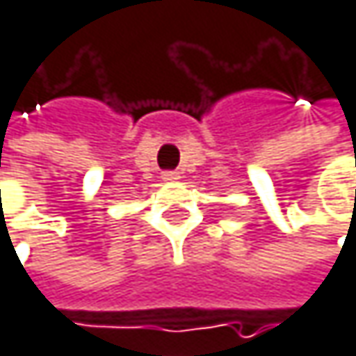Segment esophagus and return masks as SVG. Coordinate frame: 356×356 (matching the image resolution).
<instances>
[{
	"mask_svg": "<svg viewBox=\"0 0 356 356\" xmlns=\"http://www.w3.org/2000/svg\"><path fill=\"white\" fill-rule=\"evenodd\" d=\"M161 180H163V182H176V180H180V174L174 172V170H170V172H163V174H161Z\"/></svg>",
	"mask_w": 356,
	"mask_h": 356,
	"instance_id": "obj_1",
	"label": "esophagus"
}]
</instances>
